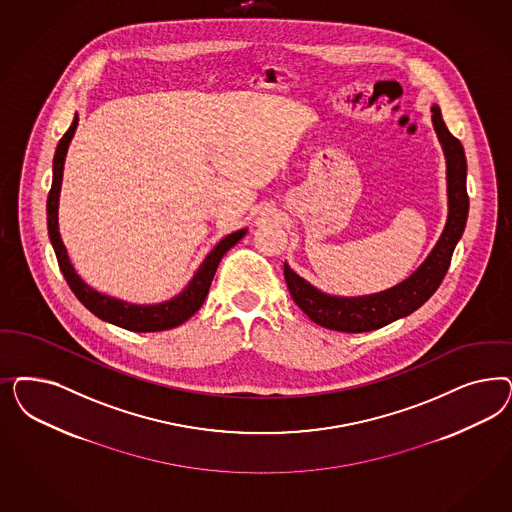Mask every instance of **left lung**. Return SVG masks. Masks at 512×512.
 <instances>
[{
	"instance_id": "obj_1",
	"label": "left lung",
	"mask_w": 512,
	"mask_h": 512,
	"mask_svg": "<svg viewBox=\"0 0 512 512\" xmlns=\"http://www.w3.org/2000/svg\"><path fill=\"white\" fill-rule=\"evenodd\" d=\"M431 113L435 132L445 150L448 182V218L441 239L431 250L426 262L420 265L407 281L371 296H328L316 290L284 264V279L288 284V290L294 297L297 307L307 314L314 324L345 333L379 330L382 326L422 307L445 279L452 260V252L462 237L469 213V196L465 186L467 160L460 139H456L448 132L441 116V109L433 105Z\"/></svg>"
}]
</instances>
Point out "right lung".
<instances>
[{"label": "right lung", "instance_id": "obj_1", "mask_svg": "<svg viewBox=\"0 0 512 512\" xmlns=\"http://www.w3.org/2000/svg\"><path fill=\"white\" fill-rule=\"evenodd\" d=\"M77 124H79V116L75 115L73 124L69 126V130L64 133V137L60 139V143L56 147L54 162H52V186H50L49 198H47V228H49L50 243L56 252V260L66 277L71 292L77 296V299L90 313L96 314L105 322L115 324L118 328H124V330L164 331L181 326L182 322H186L192 314H196L199 307L203 305L222 256L247 233V230L235 231L228 237H224L209 252V256L203 260V264L199 265L194 279L188 282V286L182 290L179 296L173 297L169 301L156 303V305H133V303L120 301L116 297L99 294L75 273L73 265L69 262L66 247L60 239V231H58V199H60V186H62V175H64V162H66L67 147L73 139V133L77 130Z\"/></svg>", "mask_w": 512, "mask_h": 512}]
</instances>
